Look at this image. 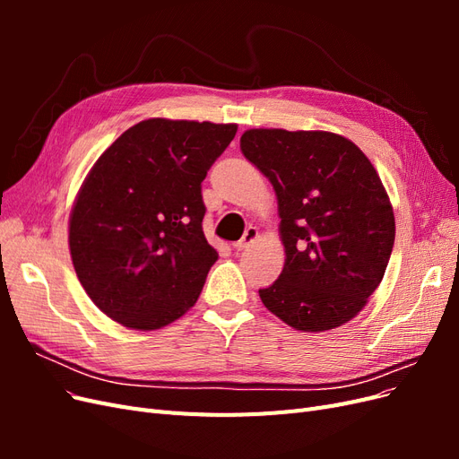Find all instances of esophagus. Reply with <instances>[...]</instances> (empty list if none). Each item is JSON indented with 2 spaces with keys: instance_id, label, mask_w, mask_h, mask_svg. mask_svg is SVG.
<instances>
[{
  "instance_id": "esophagus-1",
  "label": "esophagus",
  "mask_w": 459,
  "mask_h": 459,
  "mask_svg": "<svg viewBox=\"0 0 459 459\" xmlns=\"http://www.w3.org/2000/svg\"><path fill=\"white\" fill-rule=\"evenodd\" d=\"M256 239H258V230L255 226H248L243 233V238L233 245V248H238V251H245V248L251 247Z\"/></svg>"
}]
</instances>
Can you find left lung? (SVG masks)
<instances>
[{"label":"left lung","mask_w":459,"mask_h":459,"mask_svg":"<svg viewBox=\"0 0 459 459\" xmlns=\"http://www.w3.org/2000/svg\"><path fill=\"white\" fill-rule=\"evenodd\" d=\"M245 159L277 197L285 266L258 295L272 314L307 333L335 329L379 287L394 245V212L369 159L331 132L255 128Z\"/></svg>","instance_id":"1"}]
</instances>
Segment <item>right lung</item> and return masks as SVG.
<instances>
[{"mask_svg": "<svg viewBox=\"0 0 459 459\" xmlns=\"http://www.w3.org/2000/svg\"><path fill=\"white\" fill-rule=\"evenodd\" d=\"M235 132L238 124L149 118L93 164L68 247L82 287L110 319L152 331L197 302L218 260L203 233L201 182Z\"/></svg>", "mask_w": 459, "mask_h": 459, "instance_id": "right-lung-1", "label": "right lung"}]
</instances>
